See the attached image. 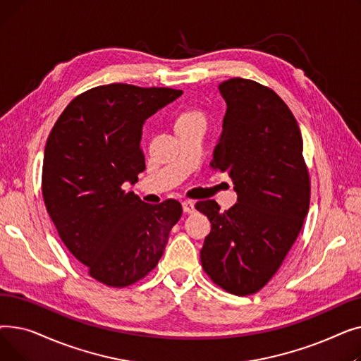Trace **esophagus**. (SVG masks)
Segmentation results:
<instances>
[{
  "instance_id": "obj_1",
  "label": "esophagus",
  "mask_w": 361,
  "mask_h": 361,
  "mask_svg": "<svg viewBox=\"0 0 361 361\" xmlns=\"http://www.w3.org/2000/svg\"><path fill=\"white\" fill-rule=\"evenodd\" d=\"M181 204H183L184 214H192V212H195V202H193V200H184Z\"/></svg>"
}]
</instances>
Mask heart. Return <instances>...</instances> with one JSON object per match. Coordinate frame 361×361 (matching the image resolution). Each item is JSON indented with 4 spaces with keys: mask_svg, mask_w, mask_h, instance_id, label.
Returning <instances> with one entry per match:
<instances>
[{
    "mask_svg": "<svg viewBox=\"0 0 361 361\" xmlns=\"http://www.w3.org/2000/svg\"><path fill=\"white\" fill-rule=\"evenodd\" d=\"M196 120H204L202 117V114L199 112H187V114H183V116L178 118L177 121V127L183 126V124H187V123H192V121H196Z\"/></svg>",
    "mask_w": 361,
    "mask_h": 361,
    "instance_id": "1",
    "label": "heart"
}]
</instances>
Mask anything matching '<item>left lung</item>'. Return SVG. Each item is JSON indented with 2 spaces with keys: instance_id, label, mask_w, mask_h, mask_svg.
<instances>
[{
  "instance_id": "obj_1",
  "label": "left lung",
  "mask_w": 361,
  "mask_h": 361,
  "mask_svg": "<svg viewBox=\"0 0 361 361\" xmlns=\"http://www.w3.org/2000/svg\"><path fill=\"white\" fill-rule=\"evenodd\" d=\"M219 92L226 112L211 166L231 177L237 203L224 212L215 200L196 203L212 224L200 260L225 291L249 295L294 244L309 212L310 180L297 120L272 89L234 78Z\"/></svg>"
}]
</instances>
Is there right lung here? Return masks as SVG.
<instances>
[{
  "label": "right lung",
  "instance_id": "add662e5",
  "mask_svg": "<svg viewBox=\"0 0 361 361\" xmlns=\"http://www.w3.org/2000/svg\"><path fill=\"white\" fill-rule=\"evenodd\" d=\"M181 90L112 83L74 98L52 127L42 166L47 211L66 247L89 275L127 287L159 262L183 207L149 204L123 184L145 171V121Z\"/></svg>",
  "mask_w": 361,
  "mask_h": 361
}]
</instances>
